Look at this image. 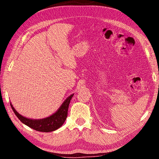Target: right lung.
<instances>
[{
	"mask_svg": "<svg viewBox=\"0 0 159 159\" xmlns=\"http://www.w3.org/2000/svg\"><path fill=\"white\" fill-rule=\"evenodd\" d=\"M74 95H70L67 98L64 103L61 104L60 108L59 109L55 114L51 115L50 116L43 118L40 120H33L29 119V118H25L20 115L18 112L15 109L14 107L10 104L12 109L14 111L15 114L17 116V118L20 119L24 124L26 125L31 128L40 132H44V133H48V132H52L57 130L60 128L63 123L65 121L68 114V109L70 101Z\"/></svg>",
	"mask_w": 159,
	"mask_h": 159,
	"instance_id": "obj_1",
	"label": "right lung"
}]
</instances>
